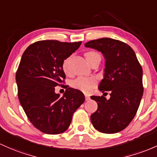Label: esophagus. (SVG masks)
I'll use <instances>...</instances> for the list:
<instances>
[{"mask_svg": "<svg viewBox=\"0 0 157 157\" xmlns=\"http://www.w3.org/2000/svg\"><path fill=\"white\" fill-rule=\"evenodd\" d=\"M85 99H86V101H89V100L90 99L89 95H88V94H85Z\"/></svg>", "mask_w": 157, "mask_h": 157, "instance_id": "obj_1", "label": "esophagus"}]
</instances>
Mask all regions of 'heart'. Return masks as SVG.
<instances>
[{
    "mask_svg": "<svg viewBox=\"0 0 157 157\" xmlns=\"http://www.w3.org/2000/svg\"><path fill=\"white\" fill-rule=\"evenodd\" d=\"M85 57L88 63H90L93 59H101V55L97 51H91L85 53ZM68 63H69V58H67L64 60L63 64V71L66 74H68ZM98 80L95 77H79L75 80H72L71 85L76 89L82 91L83 92H89L91 90L97 86Z\"/></svg>",
    "mask_w": 157,
    "mask_h": 157,
    "instance_id": "1",
    "label": "heart"
}]
</instances>
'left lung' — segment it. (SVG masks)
<instances>
[{"mask_svg":"<svg viewBox=\"0 0 157 157\" xmlns=\"http://www.w3.org/2000/svg\"><path fill=\"white\" fill-rule=\"evenodd\" d=\"M85 47L104 55V77L99 90L110 92L109 100L104 96H91L98 103L91 121L96 130L104 133L121 131L135 117L142 98V66L131 47L119 40L102 38L86 43Z\"/></svg>","mask_w":157,"mask_h":157,"instance_id":"8db88e82","label":"left lung"}]
</instances>
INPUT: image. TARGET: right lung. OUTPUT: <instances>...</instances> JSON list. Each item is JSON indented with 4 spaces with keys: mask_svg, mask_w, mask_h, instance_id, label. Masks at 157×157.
<instances>
[{
    "mask_svg": "<svg viewBox=\"0 0 157 157\" xmlns=\"http://www.w3.org/2000/svg\"><path fill=\"white\" fill-rule=\"evenodd\" d=\"M81 43L39 41L22 55L15 75L18 99L30 121L44 133L65 132L85 101L83 93L73 88H68L63 97L55 93V86L65 78L63 62Z\"/></svg>",
    "mask_w": 157,
    "mask_h": 157,
    "instance_id": "right-lung-1",
    "label": "right lung"
}]
</instances>
